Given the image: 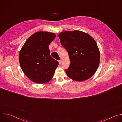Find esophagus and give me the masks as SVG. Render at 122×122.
Listing matches in <instances>:
<instances>
[{"label":"esophagus","mask_w":122,"mask_h":122,"mask_svg":"<svg viewBox=\"0 0 122 122\" xmlns=\"http://www.w3.org/2000/svg\"><path fill=\"white\" fill-rule=\"evenodd\" d=\"M58 62H59V64L60 65V64H61V63H62V61H61V60H59V61H58Z\"/></svg>","instance_id":"1"}]
</instances>
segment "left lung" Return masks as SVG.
<instances>
[{"instance_id":"obj_1","label":"left lung","mask_w":122,"mask_h":122,"mask_svg":"<svg viewBox=\"0 0 122 122\" xmlns=\"http://www.w3.org/2000/svg\"><path fill=\"white\" fill-rule=\"evenodd\" d=\"M58 36L71 61L66 70L68 77L80 81L91 78L100 61V52L95 40L89 34L79 30L62 32Z\"/></svg>"}]
</instances>
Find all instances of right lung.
I'll list each match as a JSON object with an SVG mask.
<instances>
[{
    "mask_svg": "<svg viewBox=\"0 0 122 122\" xmlns=\"http://www.w3.org/2000/svg\"><path fill=\"white\" fill-rule=\"evenodd\" d=\"M56 37L53 33L37 32L27 40L20 51V66L34 82L46 83L54 76L59 63L51 56L49 45Z\"/></svg>",
    "mask_w": 122,
    "mask_h": 122,
    "instance_id": "obj_1",
    "label": "right lung"
}]
</instances>
